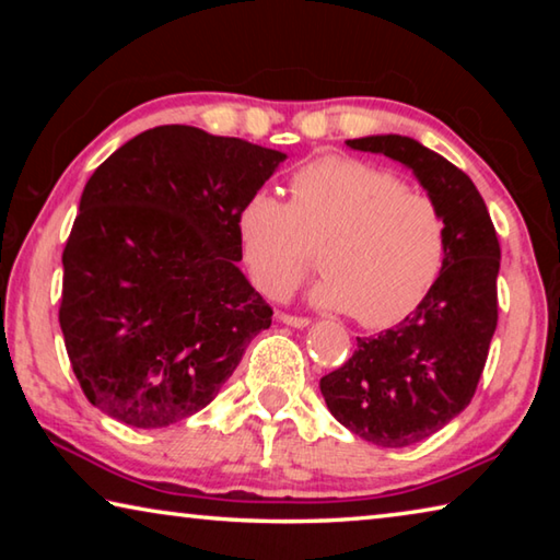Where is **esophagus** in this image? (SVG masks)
<instances>
[{"instance_id": "34e87169", "label": "esophagus", "mask_w": 560, "mask_h": 560, "mask_svg": "<svg viewBox=\"0 0 560 560\" xmlns=\"http://www.w3.org/2000/svg\"><path fill=\"white\" fill-rule=\"evenodd\" d=\"M279 320H281L283 326H291V328H306V326L311 324L308 318H303V316H289V314H281Z\"/></svg>"}]
</instances>
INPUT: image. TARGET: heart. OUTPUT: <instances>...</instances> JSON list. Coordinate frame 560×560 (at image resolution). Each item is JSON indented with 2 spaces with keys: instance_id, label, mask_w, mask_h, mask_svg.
<instances>
[{
  "instance_id": "1",
  "label": "heart",
  "mask_w": 560,
  "mask_h": 560,
  "mask_svg": "<svg viewBox=\"0 0 560 560\" xmlns=\"http://www.w3.org/2000/svg\"><path fill=\"white\" fill-rule=\"evenodd\" d=\"M289 205L257 189L236 212L242 257L259 291L283 299L318 249L326 273L311 301L385 328L420 306L438 281L447 226L432 197L355 158H318L296 170Z\"/></svg>"
}]
</instances>
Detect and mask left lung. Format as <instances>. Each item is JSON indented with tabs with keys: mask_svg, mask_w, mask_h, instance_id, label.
<instances>
[{
	"mask_svg": "<svg viewBox=\"0 0 560 560\" xmlns=\"http://www.w3.org/2000/svg\"><path fill=\"white\" fill-rule=\"evenodd\" d=\"M412 170L447 226L444 267L395 328L358 338L353 358L320 377L330 415L377 447H410L469 405L497 330L499 240L471 179L407 136L346 140Z\"/></svg>",
	"mask_w": 560,
	"mask_h": 560,
	"instance_id": "left-lung-1",
	"label": "left lung"
}]
</instances>
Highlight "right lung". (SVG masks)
I'll return each mask as SVG.
<instances>
[{
  "mask_svg": "<svg viewBox=\"0 0 560 560\" xmlns=\"http://www.w3.org/2000/svg\"><path fill=\"white\" fill-rule=\"evenodd\" d=\"M287 153L192 126L120 145L83 187L59 324L89 402L130 428L210 405L271 326L240 269L236 212Z\"/></svg>",
  "mask_w": 560,
  "mask_h": 560,
  "instance_id": "1",
  "label": "right lung"
}]
</instances>
